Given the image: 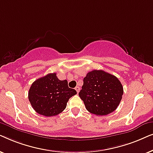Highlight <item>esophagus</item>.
Wrapping results in <instances>:
<instances>
[{"mask_svg":"<svg viewBox=\"0 0 153 153\" xmlns=\"http://www.w3.org/2000/svg\"><path fill=\"white\" fill-rule=\"evenodd\" d=\"M75 90H76V91L77 93H79V91H80V88H79V86H76V87H75Z\"/></svg>","mask_w":153,"mask_h":153,"instance_id":"34e87169","label":"esophagus"}]
</instances>
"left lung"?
<instances>
[{"label": "left lung", "instance_id": "left-lung-1", "mask_svg": "<svg viewBox=\"0 0 153 153\" xmlns=\"http://www.w3.org/2000/svg\"><path fill=\"white\" fill-rule=\"evenodd\" d=\"M123 95V87L116 76L96 70L86 74L79 93L86 109L96 116H105L114 111Z\"/></svg>", "mask_w": 153, "mask_h": 153}]
</instances>
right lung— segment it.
Returning <instances> with one entry per match:
<instances>
[{"label":"right lung","instance_id":"1","mask_svg":"<svg viewBox=\"0 0 153 153\" xmlns=\"http://www.w3.org/2000/svg\"><path fill=\"white\" fill-rule=\"evenodd\" d=\"M76 94L74 89L68 87V81H60L56 73H50L32 83L28 100L37 114L50 117L63 111L69 99Z\"/></svg>","mask_w":153,"mask_h":153}]
</instances>
